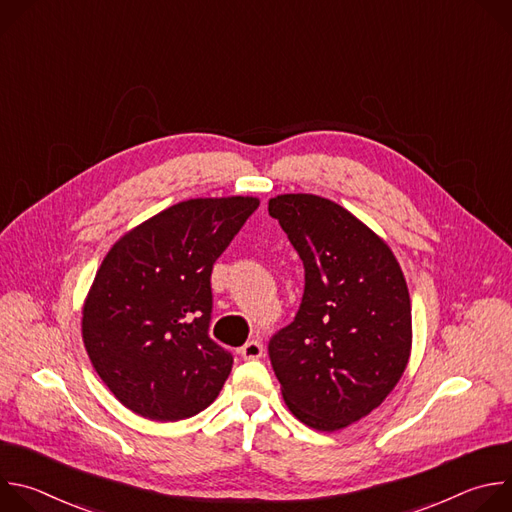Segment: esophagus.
<instances>
[{
  "label": "esophagus",
  "instance_id": "esophagus-1",
  "mask_svg": "<svg viewBox=\"0 0 512 512\" xmlns=\"http://www.w3.org/2000/svg\"><path fill=\"white\" fill-rule=\"evenodd\" d=\"M239 352L245 360H257L263 356V344L259 340H249Z\"/></svg>",
  "mask_w": 512,
  "mask_h": 512
}]
</instances>
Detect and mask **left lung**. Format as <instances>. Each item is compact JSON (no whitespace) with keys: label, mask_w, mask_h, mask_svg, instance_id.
Returning a JSON list of instances; mask_svg holds the SVG:
<instances>
[{"label":"left lung","mask_w":512,"mask_h":512,"mask_svg":"<svg viewBox=\"0 0 512 512\" xmlns=\"http://www.w3.org/2000/svg\"><path fill=\"white\" fill-rule=\"evenodd\" d=\"M306 269L302 306L269 340L289 411L338 431L377 409L411 354V300L391 247L340 204L316 194L269 200Z\"/></svg>","instance_id":"left-lung-1"}]
</instances>
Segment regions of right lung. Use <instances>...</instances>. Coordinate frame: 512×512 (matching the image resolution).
I'll return each instance as SVG.
<instances>
[{
    "label": "right lung",
    "mask_w": 512,
    "mask_h": 512,
    "mask_svg": "<svg viewBox=\"0 0 512 512\" xmlns=\"http://www.w3.org/2000/svg\"><path fill=\"white\" fill-rule=\"evenodd\" d=\"M257 206L253 196L184 200L105 255L83 306V342L133 413L178 421L221 393L233 356L208 336L210 273Z\"/></svg>",
    "instance_id": "1"
}]
</instances>
